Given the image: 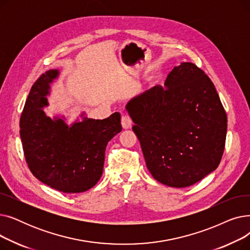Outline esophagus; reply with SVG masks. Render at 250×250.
Listing matches in <instances>:
<instances>
[{
  "instance_id": "1",
  "label": "esophagus",
  "mask_w": 250,
  "mask_h": 250,
  "mask_svg": "<svg viewBox=\"0 0 250 250\" xmlns=\"http://www.w3.org/2000/svg\"><path fill=\"white\" fill-rule=\"evenodd\" d=\"M132 125H133V122H132V118H130V116L128 114H124L122 116V125L124 128H130L132 127Z\"/></svg>"
}]
</instances>
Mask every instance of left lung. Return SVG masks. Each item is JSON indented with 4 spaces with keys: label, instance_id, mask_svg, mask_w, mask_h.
<instances>
[{
    "label": "left lung",
    "instance_id": "1",
    "mask_svg": "<svg viewBox=\"0 0 250 250\" xmlns=\"http://www.w3.org/2000/svg\"><path fill=\"white\" fill-rule=\"evenodd\" d=\"M126 110L157 181L187 188L220 164L227 114L211 79L194 63L174 67L164 87L154 86L129 100Z\"/></svg>",
    "mask_w": 250,
    "mask_h": 250
}]
</instances>
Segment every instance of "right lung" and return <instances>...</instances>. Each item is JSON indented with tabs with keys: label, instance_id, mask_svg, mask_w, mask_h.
Masks as SVG:
<instances>
[{
	"label": "right lung",
	"instance_id": "obj_1",
	"mask_svg": "<svg viewBox=\"0 0 250 250\" xmlns=\"http://www.w3.org/2000/svg\"><path fill=\"white\" fill-rule=\"evenodd\" d=\"M58 76V70H49L31 87L20 117L23 152L39 181L62 192H83L102 175L107 143L123 128L121 114L114 112L104 120L84 117L71 126L62 118L51 120L42 108L49 84Z\"/></svg>",
	"mask_w": 250,
	"mask_h": 250
}]
</instances>
